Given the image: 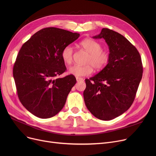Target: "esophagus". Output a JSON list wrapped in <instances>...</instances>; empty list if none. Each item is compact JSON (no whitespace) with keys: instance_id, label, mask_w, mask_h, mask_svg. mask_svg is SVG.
I'll return each instance as SVG.
<instances>
[{"instance_id":"34e87169","label":"esophagus","mask_w":156,"mask_h":156,"mask_svg":"<svg viewBox=\"0 0 156 156\" xmlns=\"http://www.w3.org/2000/svg\"><path fill=\"white\" fill-rule=\"evenodd\" d=\"M83 78H80V77H76V81H78V82H79V81H83Z\"/></svg>"}]
</instances>
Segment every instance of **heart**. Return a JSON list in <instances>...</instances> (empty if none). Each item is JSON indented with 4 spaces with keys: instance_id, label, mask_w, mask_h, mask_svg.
<instances>
[{
    "instance_id": "b5f03b06",
    "label": "heart",
    "mask_w": 156,
    "mask_h": 156,
    "mask_svg": "<svg viewBox=\"0 0 156 156\" xmlns=\"http://www.w3.org/2000/svg\"><path fill=\"white\" fill-rule=\"evenodd\" d=\"M81 47L89 54L85 66L73 65L69 68V73L76 77L90 75L93 72V67L100 70L108 64L109 61V53L102 49V45L97 41L87 38L80 43ZM73 49L71 45L66 46L62 51L61 57L64 63L69 64L73 60Z\"/></svg>"
}]
</instances>
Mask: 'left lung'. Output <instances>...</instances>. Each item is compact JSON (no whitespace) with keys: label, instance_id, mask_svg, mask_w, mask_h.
I'll list each match as a JSON object with an SVG mask.
<instances>
[{"label":"left lung","instance_id":"left-lung-1","mask_svg":"<svg viewBox=\"0 0 156 156\" xmlns=\"http://www.w3.org/2000/svg\"><path fill=\"white\" fill-rule=\"evenodd\" d=\"M93 38L105 40L110 58L97 75L85 79L84 101L95 117L111 120L133 104L142 77V59L136 47L118 32L102 28L101 34Z\"/></svg>","mask_w":156,"mask_h":156}]
</instances>
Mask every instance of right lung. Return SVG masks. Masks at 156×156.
Wrapping results in <instances>:
<instances>
[{
	"mask_svg": "<svg viewBox=\"0 0 156 156\" xmlns=\"http://www.w3.org/2000/svg\"><path fill=\"white\" fill-rule=\"evenodd\" d=\"M79 37L77 33L49 27L35 33L22 45L13 76L20 102L35 116L53 117L64 106L76 80L73 75L56 77L66 70L62 49Z\"/></svg>",
	"mask_w": 156,
	"mask_h": 156,
	"instance_id": "add662e5",
	"label": "right lung"
}]
</instances>
